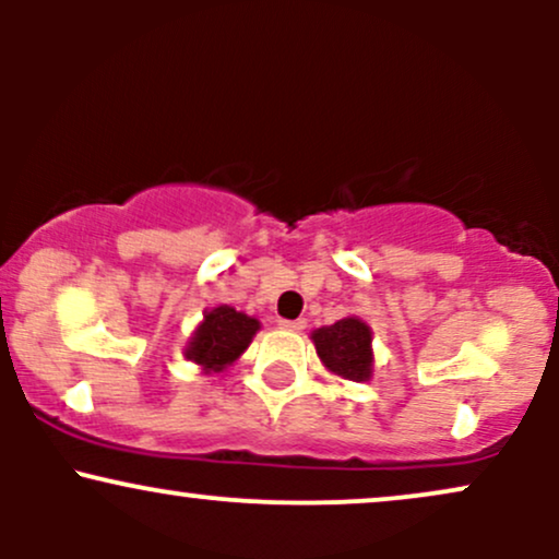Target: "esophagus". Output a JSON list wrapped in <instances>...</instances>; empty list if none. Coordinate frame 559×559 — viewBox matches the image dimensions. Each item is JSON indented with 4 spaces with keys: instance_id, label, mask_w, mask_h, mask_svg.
Masks as SVG:
<instances>
[{
    "instance_id": "1",
    "label": "esophagus",
    "mask_w": 559,
    "mask_h": 559,
    "mask_svg": "<svg viewBox=\"0 0 559 559\" xmlns=\"http://www.w3.org/2000/svg\"><path fill=\"white\" fill-rule=\"evenodd\" d=\"M281 329L286 331H305L307 329V320L305 318H297V320H281Z\"/></svg>"
}]
</instances>
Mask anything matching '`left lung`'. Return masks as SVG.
Returning <instances> with one entry per match:
<instances>
[{
    "label": "left lung",
    "mask_w": 559,
    "mask_h": 559,
    "mask_svg": "<svg viewBox=\"0 0 559 559\" xmlns=\"http://www.w3.org/2000/svg\"><path fill=\"white\" fill-rule=\"evenodd\" d=\"M370 329L357 318H344L312 333L318 357L331 373L346 381H368L373 352H370Z\"/></svg>",
    "instance_id": "obj_1"
}]
</instances>
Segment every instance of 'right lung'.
Listing matches in <instances>:
<instances>
[{
	"mask_svg": "<svg viewBox=\"0 0 559 559\" xmlns=\"http://www.w3.org/2000/svg\"><path fill=\"white\" fill-rule=\"evenodd\" d=\"M258 329V320L243 316V312H236L234 307H215V310L204 316L202 325L191 336L186 357L202 365L207 373L210 370L221 373L226 365L234 362L247 349Z\"/></svg>",
	"mask_w": 559,
	"mask_h": 559,
	"instance_id": "right-lung-1",
	"label": "right lung"
}]
</instances>
